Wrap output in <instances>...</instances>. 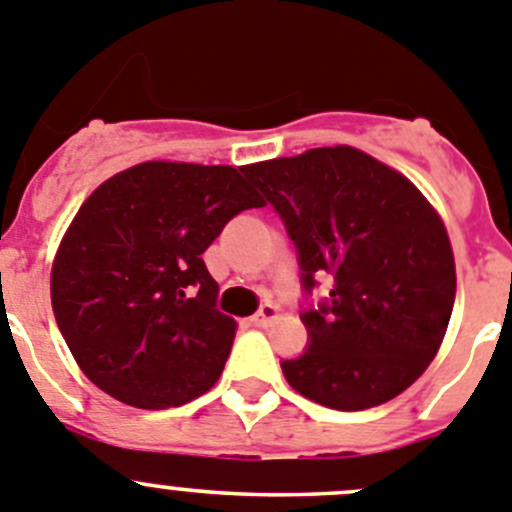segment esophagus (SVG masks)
<instances>
[{
    "mask_svg": "<svg viewBox=\"0 0 512 512\" xmlns=\"http://www.w3.org/2000/svg\"><path fill=\"white\" fill-rule=\"evenodd\" d=\"M278 316V306H273V303H262L260 311L252 316V326H257V329H265V326H270V321Z\"/></svg>",
    "mask_w": 512,
    "mask_h": 512,
    "instance_id": "esophagus-1",
    "label": "esophagus"
}]
</instances>
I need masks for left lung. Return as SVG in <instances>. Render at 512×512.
Here are the masks:
<instances>
[{
    "label": "left lung",
    "instance_id": "8db88e82",
    "mask_svg": "<svg viewBox=\"0 0 512 512\" xmlns=\"http://www.w3.org/2000/svg\"><path fill=\"white\" fill-rule=\"evenodd\" d=\"M301 267L306 352L283 359L296 393L334 411L388 403L439 352L457 273L439 214L398 170L347 145L247 165ZM330 275V296L307 298Z\"/></svg>",
    "mask_w": 512,
    "mask_h": 512
}]
</instances>
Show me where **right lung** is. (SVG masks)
I'll return each mask as SVG.
<instances>
[{"instance_id": "add662e5", "label": "right lung", "mask_w": 512, "mask_h": 512, "mask_svg": "<svg viewBox=\"0 0 512 512\" xmlns=\"http://www.w3.org/2000/svg\"><path fill=\"white\" fill-rule=\"evenodd\" d=\"M265 201L245 168L142 163L101 183L50 275L55 321L84 375L135 408H173L219 380L234 319L216 308L204 252Z\"/></svg>"}]
</instances>
